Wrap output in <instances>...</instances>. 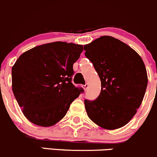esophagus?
<instances>
[{
    "label": "esophagus",
    "instance_id": "34e87169",
    "mask_svg": "<svg viewBox=\"0 0 157 157\" xmlns=\"http://www.w3.org/2000/svg\"><path fill=\"white\" fill-rule=\"evenodd\" d=\"M82 88H84V90H87V89L88 88V84H85V85H82Z\"/></svg>",
    "mask_w": 157,
    "mask_h": 157
}]
</instances>
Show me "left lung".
Here are the masks:
<instances>
[{
	"label": "left lung",
	"mask_w": 157,
	"mask_h": 157,
	"mask_svg": "<svg viewBox=\"0 0 157 157\" xmlns=\"http://www.w3.org/2000/svg\"><path fill=\"white\" fill-rule=\"evenodd\" d=\"M101 82L100 95L85 100L88 117L105 129L125 125L141 104L147 86L146 67L141 57L126 44L102 36L84 46Z\"/></svg>",
	"instance_id": "1"
}]
</instances>
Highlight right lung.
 Segmentation results:
<instances>
[{"label":"right lung","instance_id":"1","mask_svg":"<svg viewBox=\"0 0 157 157\" xmlns=\"http://www.w3.org/2000/svg\"><path fill=\"white\" fill-rule=\"evenodd\" d=\"M83 46L57 41L23 53L12 68L13 92L32 123L52 126L65 116L83 88L72 83Z\"/></svg>","mask_w":157,"mask_h":157}]
</instances>
